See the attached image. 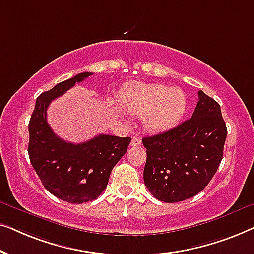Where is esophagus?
<instances>
[{
	"label": "esophagus",
	"instance_id": "esophagus-1",
	"mask_svg": "<svg viewBox=\"0 0 254 254\" xmlns=\"http://www.w3.org/2000/svg\"><path fill=\"white\" fill-rule=\"evenodd\" d=\"M141 144H142V141H141L140 137L135 136V137L131 138V142H130L131 147H140Z\"/></svg>",
	"mask_w": 254,
	"mask_h": 254
}]
</instances>
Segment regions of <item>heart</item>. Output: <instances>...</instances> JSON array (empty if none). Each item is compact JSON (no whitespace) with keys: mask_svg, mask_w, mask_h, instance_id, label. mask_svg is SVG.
<instances>
[{"mask_svg":"<svg viewBox=\"0 0 254 254\" xmlns=\"http://www.w3.org/2000/svg\"><path fill=\"white\" fill-rule=\"evenodd\" d=\"M120 99L128 112L143 117L144 128L154 133L177 126L187 107L186 95L182 89L161 83H129L121 90Z\"/></svg>","mask_w":254,"mask_h":254,"instance_id":"b5f03b06","label":"heart"}]
</instances>
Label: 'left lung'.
<instances>
[{
    "label": "left lung",
    "mask_w": 254,
    "mask_h": 254,
    "mask_svg": "<svg viewBox=\"0 0 254 254\" xmlns=\"http://www.w3.org/2000/svg\"><path fill=\"white\" fill-rule=\"evenodd\" d=\"M192 118L164 133L142 138L147 149L143 179L164 202L193 197L206 187L223 158L227 125L216 100L202 90Z\"/></svg>",
    "instance_id": "left-lung-1"
}]
</instances>
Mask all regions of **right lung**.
Returning <instances> with one entry per match:
<instances>
[{"label": "right lung", "instance_id": "right-lung-1", "mask_svg": "<svg viewBox=\"0 0 254 254\" xmlns=\"http://www.w3.org/2000/svg\"><path fill=\"white\" fill-rule=\"evenodd\" d=\"M92 72H81L43 92L29 123V157L48 192L69 203L89 202L106 189L111 171L126 154L130 137L100 134L74 144L54 134L47 123V107Z\"/></svg>", "mask_w": 254, "mask_h": 254}]
</instances>
